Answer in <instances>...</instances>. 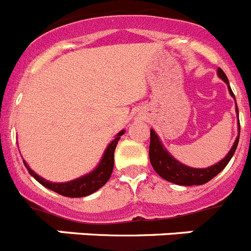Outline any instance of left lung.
Masks as SVG:
<instances>
[{"label":"left lung","mask_w":251,"mask_h":251,"mask_svg":"<svg viewBox=\"0 0 251 251\" xmlns=\"http://www.w3.org/2000/svg\"><path fill=\"white\" fill-rule=\"evenodd\" d=\"M217 74L220 76V78L225 81V82L228 85L227 76L225 75L224 71L221 68H218ZM228 91H230L231 96L235 99V95H233L232 90H231L230 85H228ZM236 113L239 115V110H237L236 105ZM151 137H150V161H151L152 168L155 169V171L157 173L162 179L170 181V183L177 184V185H202L205 184L207 181H209L211 179L216 176L217 174H220L226 165L230 162L231 157L233 156L235 151H236L237 143H239V137H240V122H239V136H237L236 141L233 143L232 149L230 150V152L227 153V156L218 162V164L213 165V166H209L207 169H194L189 168V166H185V165L180 164L179 161H176L173 156L169 153L166 150L162 147L161 142L158 140L157 134L155 133V130L151 129Z\"/></svg>","instance_id":"1"}]
</instances>
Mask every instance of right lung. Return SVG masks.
Instances as JSON below:
<instances>
[{"mask_svg": "<svg viewBox=\"0 0 251 251\" xmlns=\"http://www.w3.org/2000/svg\"><path fill=\"white\" fill-rule=\"evenodd\" d=\"M124 133V130L119 132L115 136V138L109 143L108 149L105 151L104 156H102L101 161L98 165V168L94 171H91L90 174L85 175L82 177H78L76 180L68 181V183H50V181L46 180L40 177L39 175H36L31 169L27 166V164L24 161V165L26 166L27 171L30 175H33L34 179L36 181H39L42 185H44L48 189L53 190V192L58 193L61 196L71 197V198H80V197H86L91 193L96 192L98 189L104 185L106 181L109 180L111 173H113V168H114V151L117 147V143L121 138L122 134Z\"/></svg>", "mask_w": 251, "mask_h": 251, "instance_id": "1", "label": "right lung"}]
</instances>
